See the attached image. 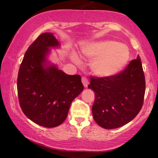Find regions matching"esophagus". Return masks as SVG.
<instances>
[{"label": "esophagus", "instance_id": "34e87169", "mask_svg": "<svg viewBox=\"0 0 158 158\" xmlns=\"http://www.w3.org/2000/svg\"><path fill=\"white\" fill-rule=\"evenodd\" d=\"M82 83H83L84 87H85V88H87L88 87V79L86 78V77H82Z\"/></svg>", "mask_w": 158, "mask_h": 158}]
</instances>
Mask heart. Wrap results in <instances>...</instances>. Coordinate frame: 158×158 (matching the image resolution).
Listing matches in <instances>:
<instances>
[{
	"instance_id": "b5f03b06",
	"label": "heart",
	"mask_w": 158,
	"mask_h": 158,
	"mask_svg": "<svg viewBox=\"0 0 158 158\" xmlns=\"http://www.w3.org/2000/svg\"><path fill=\"white\" fill-rule=\"evenodd\" d=\"M84 59L91 60L90 68L92 74L98 77L106 78L119 73L129 60V48L122 43L112 40H98L86 43L81 49ZM71 60L78 63L75 54L71 55Z\"/></svg>"
}]
</instances>
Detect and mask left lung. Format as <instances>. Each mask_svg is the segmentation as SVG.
I'll list each match as a JSON object with an SVG mask.
<instances>
[{
	"label": "left lung",
	"mask_w": 158,
	"mask_h": 158,
	"mask_svg": "<svg viewBox=\"0 0 158 158\" xmlns=\"http://www.w3.org/2000/svg\"><path fill=\"white\" fill-rule=\"evenodd\" d=\"M88 88L95 94L93 117L104 129H116L131 122L142 109L145 79L139 56L124 71L106 78H90Z\"/></svg>",
	"instance_id": "left-lung-1"
}]
</instances>
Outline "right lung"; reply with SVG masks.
Returning <instances> with one entry per match:
<instances>
[{"label": "right lung", "instance_id": "1", "mask_svg": "<svg viewBox=\"0 0 158 158\" xmlns=\"http://www.w3.org/2000/svg\"><path fill=\"white\" fill-rule=\"evenodd\" d=\"M60 46L52 33L40 34L26 52L17 79L23 114L48 128L65 120L71 103L83 90L81 75H67L49 60L51 49Z\"/></svg>", "mask_w": 158, "mask_h": 158}]
</instances>
